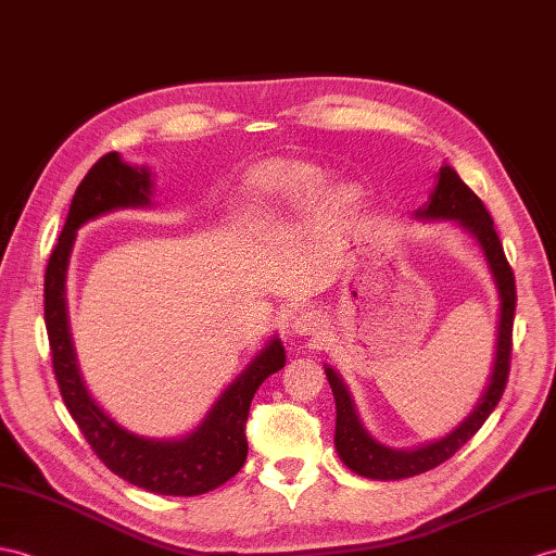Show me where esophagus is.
<instances>
[{
  "mask_svg": "<svg viewBox=\"0 0 556 556\" xmlns=\"http://www.w3.org/2000/svg\"><path fill=\"white\" fill-rule=\"evenodd\" d=\"M292 330L296 334H320L323 332V318L316 314V311H304L294 318Z\"/></svg>",
  "mask_w": 556,
  "mask_h": 556,
  "instance_id": "34e87169",
  "label": "esophagus"
}]
</instances>
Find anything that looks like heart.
Masks as SVG:
<instances>
[{
	"instance_id": "obj_1",
	"label": "heart",
	"mask_w": 556,
	"mask_h": 556,
	"mask_svg": "<svg viewBox=\"0 0 556 556\" xmlns=\"http://www.w3.org/2000/svg\"><path fill=\"white\" fill-rule=\"evenodd\" d=\"M325 188V174L306 162H264L245 176V195L252 219L270 224L302 214L318 202ZM330 210L344 214L356 205L354 191H337Z\"/></svg>"
}]
</instances>
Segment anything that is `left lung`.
Here are the masks:
<instances>
[{
  "label": "left lung",
  "instance_id": "1",
  "mask_svg": "<svg viewBox=\"0 0 556 556\" xmlns=\"http://www.w3.org/2000/svg\"><path fill=\"white\" fill-rule=\"evenodd\" d=\"M419 216L427 219H457L467 231L477 236L481 248L489 260L493 276L500 292V325H497V349H495V365L491 375V384L485 389L481 403L473 408V413L459 425L453 434L445 439L427 445V448H417L413 453L391 451L384 448L377 441L370 439L368 431L358 422L354 403L346 387L342 384L334 370L325 368L328 382L332 387L334 403H337V425H334V445L337 453L344 459V465L368 479H408L417 477L443 465L451 459L463 445L477 434L483 427L485 419L495 410V405L503 399V391L507 387L509 377V361H511V325H514V308H517V286H514V270L507 262L503 242L497 238L493 219L489 210L481 202V198L471 191V188L459 179V174L445 165L439 172V184L431 193L427 210L419 212Z\"/></svg>",
  "mask_w": 556,
  "mask_h": 556
}]
</instances>
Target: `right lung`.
<instances>
[{
	"mask_svg": "<svg viewBox=\"0 0 556 556\" xmlns=\"http://www.w3.org/2000/svg\"><path fill=\"white\" fill-rule=\"evenodd\" d=\"M148 195H151V176L146 169L125 165L117 153L103 155L77 186L71 212H67L56 248L51 250L45 274V323L51 365L65 408L71 410L91 451L108 469L151 493L200 495L219 489L245 465L250 403L266 377L286 365V351L278 340H270L262 354L248 365V370L214 403L205 422L184 441L160 443L134 437L117 427L91 401L83 377H79L71 330H67V256H71L79 226L117 207L148 205Z\"/></svg>",
	"mask_w": 556,
	"mask_h": 556,
	"instance_id": "right-lung-1",
	"label": "right lung"
}]
</instances>
